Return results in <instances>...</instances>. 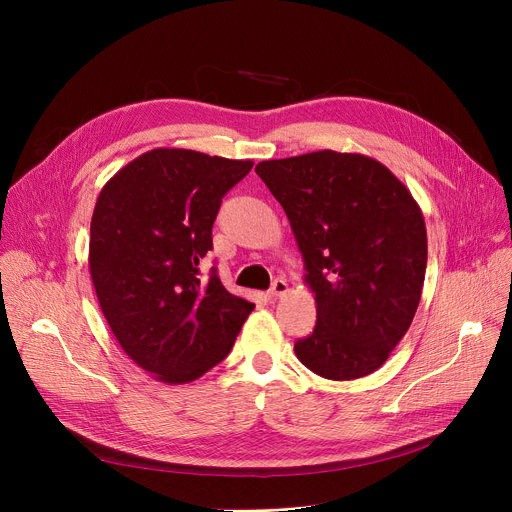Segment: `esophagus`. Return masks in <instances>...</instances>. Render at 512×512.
Wrapping results in <instances>:
<instances>
[{"mask_svg":"<svg viewBox=\"0 0 512 512\" xmlns=\"http://www.w3.org/2000/svg\"><path fill=\"white\" fill-rule=\"evenodd\" d=\"M285 291H287L285 279H275V281L271 283V287H269V298L277 300V298H281V296L285 294Z\"/></svg>","mask_w":512,"mask_h":512,"instance_id":"34e87169","label":"esophagus"}]
</instances>
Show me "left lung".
I'll return each instance as SVG.
<instances>
[{
	"mask_svg": "<svg viewBox=\"0 0 512 512\" xmlns=\"http://www.w3.org/2000/svg\"><path fill=\"white\" fill-rule=\"evenodd\" d=\"M255 172L283 206L316 294V328L296 342L298 358L332 381L375 373L421 300L427 233L417 202L360 154L312 152Z\"/></svg>",
	"mask_w": 512,
	"mask_h": 512,
	"instance_id": "8db88e82",
	"label": "left lung"
}]
</instances>
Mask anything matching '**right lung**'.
<instances>
[{"label":"right lung","mask_w":512,"mask_h":512,"mask_svg":"<svg viewBox=\"0 0 512 512\" xmlns=\"http://www.w3.org/2000/svg\"><path fill=\"white\" fill-rule=\"evenodd\" d=\"M251 168L160 148L121 168L97 198L89 269L103 316L125 354L164 383H190L221 362L255 308L229 294L216 267L200 273L223 196Z\"/></svg>","instance_id":"1"}]
</instances>
